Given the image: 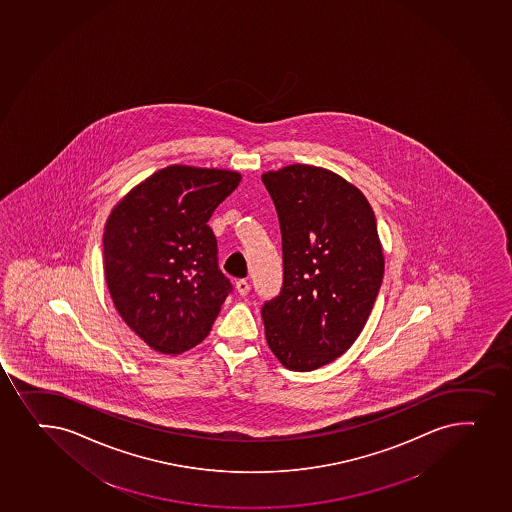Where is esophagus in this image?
<instances>
[{
    "label": "esophagus",
    "instance_id": "esophagus-1",
    "mask_svg": "<svg viewBox=\"0 0 512 512\" xmlns=\"http://www.w3.org/2000/svg\"><path fill=\"white\" fill-rule=\"evenodd\" d=\"M237 291L240 296H247L248 292H250V284L245 279H240L237 282Z\"/></svg>",
    "mask_w": 512,
    "mask_h": 512
}]
</instances>
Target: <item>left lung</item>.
<instances>
[{
    "mask_svg": "<svg viewBox=\"0 0 512 512\" xmlns=\"http://www.w3.org/2000/svg\"><path fill=\"white\" fill-rule=\"evenodd\" d=\"M282 233L284 284L264 304L265 338L277 360L311 372L352 347L384 277L374 209L358 187L316 165L262 174Z\"/></svg>",
    "mask_w": 512,
    "mask_h": 512,
    "instance_id": "8db88e82",
    "label": "left lung"
}]
</instances>
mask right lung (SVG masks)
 Listing matches in <instances>:
<instances>
[{
	"mask_svg": "<svg viewBox=\"0 0 512 512\" xmlns=\"http://www.w3.org/2000/svg\"><path fill=\"white\" fill-rule=\"evenodd\" d=\"M242 176L169 165L111 209L105 279L116 311L155 352L181 355L209 335L231 284L208 221Z\"/></svg>",
	"mask_w": 512,
	"mask_h": 512,
	"instance_id": "add662e5",
	"label": "right lung"
}]
</instances>
